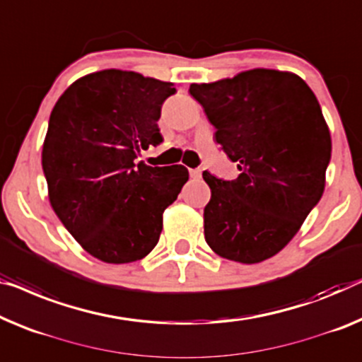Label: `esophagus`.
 <instances>
[{
    "label": "esophagus",
    "instance_id": "34e87169",
    "mask_svg": "<svg viewBox=\"0 0 362 362\" xmlns=\"http://www.w3.org/2000/svg\"><path fill=\"white\" fill-rule=\"evenodd\" d=\"M190 177L192 179H202V169H192Z\"/></svg>",
    "mask_w": 362,
    "mask_h": 362
}]
</instances>
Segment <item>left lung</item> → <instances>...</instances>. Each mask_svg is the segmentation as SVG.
<instances>
[{"instance_id":"1","label":"left lung","mask_w":362,"mask_h":362,"mask_svg":"<svg viewBox=\"0 0 362 362\" xmlns=\"http://www.w3.org/2000/svg\"><path fill=\"white\" fill-rule=\"evenodd\" d=\"M240 170L203 172L211 188L204 239L219 257L260 263L288 245L320 202L332 138L319 100L298 74L257 68L188 89Z\"/></svg>"}]
</instances>
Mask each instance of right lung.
<instances>
[{
	"label": "right lung",
	"instance_id": "obj_1",
	"mask_svg": "<svg viewBox=\"0 0 362 362\" xmlns=\"http://www.w3.org/2000/svg\"><path fill=\"white\" fill-rule=\"evenodd\" d=\"M172 83L134 71L83 76L53 107L42 167L53 211L90 255L141 260L158 244L163 213L188 180L183 165L136 163L163 143L158 120Z\"/></svg>",
	"mask_w": 362,
	"mask_h": 362
}]
</instances>
